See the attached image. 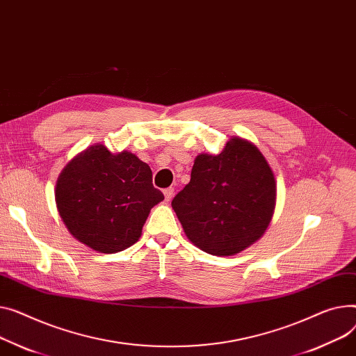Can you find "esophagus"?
Instances as JSON below:
<instances>
[{
  "mask_svg": "<svg viewBox=\"0 0 356 356\" xmlns=\"http://www.w3.org/2000/svg\"><path fill=\"white\" fill-rule=\"evenodd\" d=\"M163 195H164V199L165 200H172V197H173V195H175V188L173 187H168V188H164L163 191Z\"/></svg>",
  "mask_w": 356,
  "mask_h": 356,
  "instance_id": "esophagus-1",
  "label": "esophagus"
}]
</instances>
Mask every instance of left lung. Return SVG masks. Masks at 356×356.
<instances>
[{"label": "left lung", "instance_id": "left-lung-1", "mask_svg": "<svg viewBox=\"0 0 356 356\" xmlns=\"http://www.w3.org/2000/svg\"><path fill=\"white\" fill-rule=\"evenodd\" d=\"M276 204V181L250 141L232 137L220 154L196 157L192 176L172 207L195 246L232 256L262 238Z\"/></svg>", "mask_w": 356, "mask_h": 356}]
</instances>
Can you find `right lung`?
Masks as SVG:
<instances>
[{"label":"right lung","mask_w":356,"mask_h":356,"mask_svg":"<svg viewBox=\"0 0 356 356\" xmlns=\"http://www.w3.org/2000/svg\"><path fill=\"white\" fill-rule=\"evenodd\" d=\"M149 164L130 152L111 153L97 143L71 160L58 176L60 218L79 242L102 253L134 245L153 206L164 196Z\"/></svg>","instance_id":"obj_1"}]
</instances>
